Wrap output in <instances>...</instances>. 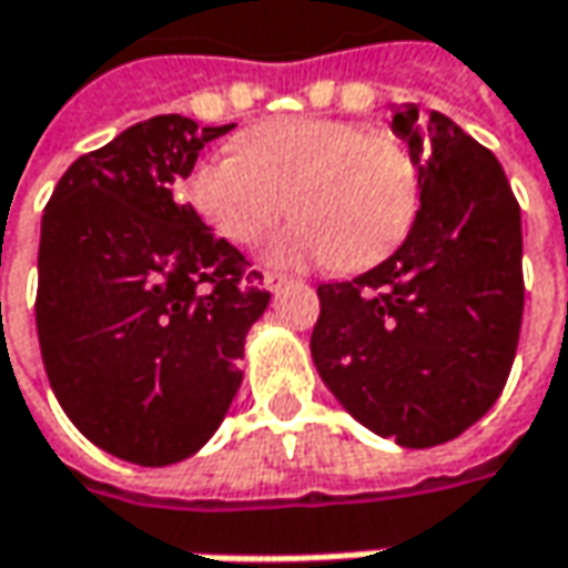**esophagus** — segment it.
<instances>
[{
	"label": "esophagus",
	"instance_id": "obj_1",
	"mask_svg": "<svg viewBox=\"0 0 568 568\" xmlns=\"http://www.w3.org/2000/svg\"><path fill=\"white\" fill-rule=\"evenodd\" d=\"M291 281H287V274H277V271H265V287H268L271 294H277V291H284Z\"/></svg>",
	"mask_w": 568,
	"mask_h": 568
}]
</instances>
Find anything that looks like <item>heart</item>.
I'll use <instances>...</instances> for the list:
<instances>
[{
    "label": "heart",
    "instance_id": "heart-1",
    "mask_svg": "<svg viewBox=\"0 0 568 568\" xmlns=\"http://www.w3.org/2000/svg\"><path fill=\"white\" fill-rule=\"evenodd\" d=\"M418 194V162L396 133L332 118L258 124L185 179L187 204L233 245H252L287 204L294 223L262 252L274 268L374 265L406 236Z\"/></svg>",
    "mask_w": 568,
    "mask_h": 568
}]
</instances>
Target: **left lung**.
<instances>
[{
  "label": "left lung",
  "instance_id": "left-lung-1",
  "mask_svg": "<svg viewBox=\"0 0 568 568\" xmlns=\"http://www.w3.org/2000/svg\"><path fill=\"white\" fill-rule=\"evenodd\" d=\"M418 162L409 236L355 281L320 284L313 364L364 428L435 447L493 409L521 313V207L498 159L440 111H393Z\"/></svg>",
  "mask_w": 568,
  "mask_h": 568
}]
</instances>
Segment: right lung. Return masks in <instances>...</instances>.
Wrapping results in <instances>:
<instances>
[{"label": "right lung", "instance_id": "1", "mask_svg": "<svg viewBox=\"0 0 568 568\" xmlns=\"http://www.w3.org/2000/svg\"><path fill=\"white\" fill-rule=\"evenodd\" d=\"M236 124H133L72 162L41 220L38 338L70 422L101 450L165 467L197 454L242 383L262 274L182 197L197 153Z\"/></svg>", "mask_w": 568, "mask_h": 568}]
</instances>
